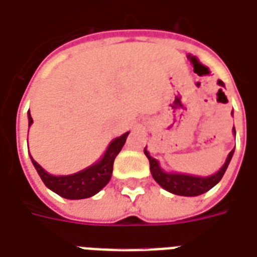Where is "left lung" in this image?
<instances>
[{
	"label": "left lung",
	"instance_id": "8db88e82",
	"mask_svg": "<svg viewBox=\"0 0 257 257\" xmlns=\"http://www.w3.org/2000/svg\"><path fill=\"white\" fill-rule=\"evenodd\" d=\"M218 85L224 87V83L222 80H218ZM234 134H235V128H233ZM144 153L147 155L149 164H151V172L153 179L156 181L163 189H166L167 192L178 194V196H200L203 193L208 192L209 189H212L216 183L222 179L224 175V172L227 170V166L231 157H233L234 149L228 153L226 162L222 166V168L218 172H215L211 177H194V175H186V174H175V172H166L163 171L159 162L156 159L149 155V152L147 151V148L144 149Z\"/></svg>",
	"mask_w": 257,
	"mask_h": 257
}]
</instances>
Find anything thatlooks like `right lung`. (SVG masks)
<instances>
[{"label":"right lung","mask_w":257,"mask_h":257,"mask_svg":"<svg viewBox=\"0 0 257 257\" xmlns=\"http://www.w3.org/2000/svg\"><path fill=\"white\" fill-rule=\"evenodd\" d=\"M31 123H33V117L29 112V126H31ZM127 136H128V131L110 142L100 162H97L93 166L76 172V174H72V175H64V177L50 175L49 172L45 171L44 168L34 160L33 157H31V162H33L35 170L38 171L42 182L52 192L57 193L59 196L68 198V200L87 198L94 196L95 193L100 192L101 189L109 182L112 171H113L115 157L121 151V148L127 140Z\"/></svg>","instance_id":"obj_1"}]
</instances>
